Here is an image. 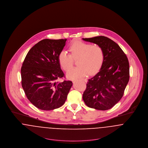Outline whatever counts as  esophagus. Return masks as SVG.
Instances as JSON below:
<instances>
[{
	"instance_id": "34e87169",
	"label": "esophagus",
	"mask_w": 148,
	"mask_h": 148,
	"mask_svg": "<svg viewBox=\"0 0 148 148\" xmlns=\"http://www.w3.org/2000/svg\"><path fill=\"white\" fill-rule=\"evenodd\" d=\"M83 80L84 81V82H87V79H83Z\"/></svg>"
}]
</instances>
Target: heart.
<instances>
[{
    "instance_id": "heart-1",
    "label": "heart",
    "mask_w": 148,
    "mask_h": 148,
    "mask_svg": "<svg viewBox=\"0 0 148 148\" xmlns=\"http://www.w3.org/2000/svg\"><path fill=\"white\" fill-rule=\"evenodd\" d=\"M70 54L62 51L58 56V61L61 68L68 71L77 59V67L73 68L67 73V77L70 79L81 78L89 74L93 75L101 69L104 60L103 48L98 45H92L80 41H75L70 44Z\"/></svg>"
}]
</instances>
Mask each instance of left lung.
<instances>
[{
	"label": "left lung",
	"instance_id": "left-lung-1",
	"mask_svg": "<svg viewBox=\"0 0 148 148\" xmlns=\"http://www.w3.org/2000/svg\"><path fill=\"white\" fill-rule=\"evenodd\" d=\"M101 46L104 52L103 64L99 71L87 82L83 99L88 107L107 110L121 99L130 78L129 62L121 47L110 38L97 36L83 38Z\"/></svg>",
	"mask_w": 148,
	"mask_h": 148
}]
</instances>
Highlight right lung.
<instances>
[{
  "instance_id": "add662e5",
  "label": "right lung",
  "mask_w": 148,
  "mask_h": 148,
  "mask_svg": "<svg viewBox=\"0 0 148 148\" xmlns=\"http://www.w3.org/2000/svg\"><path fill=\"white\" fill-rule=\"evenodd\" d=\"M67 39H44L27 54L21 68L22 86L28 99L42 110H52L64 104L72 82L59 79L64 74L58 56Z\"/></svg>"
}]
</instances>
